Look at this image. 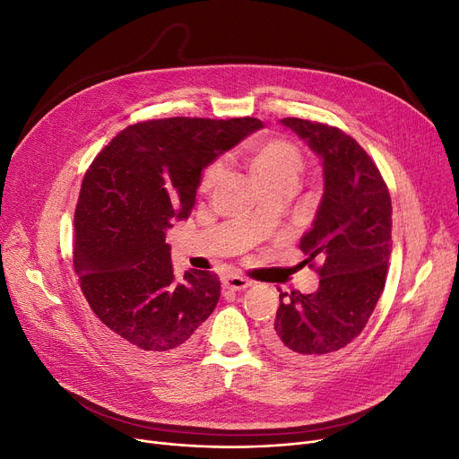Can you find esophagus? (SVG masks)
Listing matches in <instances>:
<instances>
[{
	"label": "esophagus",
	"mask_w": 459,
	"mask_h": 459,
	"mask_svg": "<svg viewBox=\"0 0 459 459\" xmlns=\"http://www.w3.org/2000/svg\"><path fill=\"white\" fill-rule=\"evenodd\" d=\"M251 286V281L244 279V277H227L223 279V290L227 292H242V290H247V288Z\"/></svg>",
	"instance_id": "obj_1"
}]
</instances>
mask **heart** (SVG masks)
Returning <instances> with one entry per match:
<instances>
[{
	"label": "heart",
	"mask_w": 459,
	"mask_h": 459,
	"mask_svg": "<svg viewBox=\"0 0 459 459\" xmlns=\"http://www.w3.org/2000/svg\"><path fill=\"white\" fill-rule=\"evenodd\" d=\"M244 160L260 189L272 186H298L303 173V154L292 141L281 135H258L244 147ZM221 167L212 163L204 169L199 187L210 191L220 180Z\"/></svg>",
	"instance_id": "b5f03b06"
}]
</instances>
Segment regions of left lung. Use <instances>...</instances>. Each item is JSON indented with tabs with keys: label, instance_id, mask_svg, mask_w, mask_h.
<instances>
[{
	"label": "left lung",
	"instance_id": "obj_1",
	"mask_svg": "<svg viewBox=\"0 0 459 459\" xmlns=\"http://www.w3.org/2000/svg\"><path fill=\"white\" fill-rule=\"evenodd\" d=\"M281 125L324 167V195L299 242L305 264L320 262V286L312 294L281 292L264 341L288 363H318L359 336L376 308L391 258L393 206L379 169L353 137L296 117Z\"/></svg>",
	"mask_w": 459,
	"mask_h": 459
}]
</instances>
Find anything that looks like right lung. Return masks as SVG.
Masks as SVG:
<instances>
[{
    "instance_id": "1",
    "label": "right lung",
    "mask_w": 459,
    "mask_h": 459,
    "mask_svg": "<svg viewBox=\"0 0 459 459\" xmlns=\"http://www.w3.org/2000/svg\"><path fill=\"white\" fill-rule=\"evenodd\" d=\"M258 128L253 117L147 120L91 163L74 213V270L118 348L175 359L213 312L220 279L191 270L177 281L165 232L189 217L203 169Z\"/></svg>"
}]
</instances>
